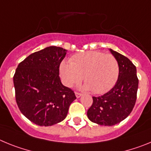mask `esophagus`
Instances as JSON below:
<instances>
[{
    "label": "esophagus",
    "mask_w": 151,
    "mask_h": 151,
    "mask_svg": "<svg viewBox=\"0 0 151 151\" xmlns=\"http://www.w3.org/2000/svg\"><path fill=\"white\" fill-rule=\"evenodd\" d=\"M76 96L77 98H78V97H80L81 96H82V94L79 93V92H76Z\"/></svg>",
    "instance_id": "obj_1"
}]
</instances>
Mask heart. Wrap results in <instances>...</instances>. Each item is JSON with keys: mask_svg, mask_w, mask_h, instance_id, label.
Returning a JSON list of instances; mask_svg holds the SVG:
<instances>
[{"mask_svg": "<svg viewBox=\"0 0 151 151\" xmlns=\"http://www.w3.org/2000/svg\"><path fill=\"white\" fill-rule=\"evenodd\" d=\"M60 72L63 82L68 87L78 84L84 77L87 88L94 94H103L115 85L119 66L112 54L88 51L74 55L69 63L63 62Z\"/></svg>", "mask_w": 151, "mask_h": 151, "instance_id": "1", "label": "heart"}]
</instances>
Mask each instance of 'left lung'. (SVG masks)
Wrapping results in <instances>:
<instances>
[{
    "mask_svg": "<svg viewBox=\"0 0 151 151\" xmlns=\"http://www.w3.org/2000/svg\"><path fill=\"white\" fill-rule=\"evenodd\" d=\"M110 50L119 63L118 80L106 94L92 97L93 103L87 112L91 122L106 126L119 123L130 114L135 104L138 88L136 66L126 57Z\"/></svg>",
    "mask_w": 151,
    "mask_h": 151,
    "instance_id": "1",
    "label": "left lung"
}]
</instances>
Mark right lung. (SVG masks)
<instances>
[{"instance_id":"add662e5","label":"right lung","mask_w":151,"mask_h":151,"mask_svg":"<svg viewBox=\"0 0 151 151\" xmlns=\"http://www.w3.org/2000/svg\"><path fill=\"white\" fill-rule=\"evenodd\" d=\"M67 50L50 46L30 54L19 63L13 76L16 101L21 113L33 123L50 126L67 116L76 99L60 78V65Z\"/></svg>"}]
</instances>
